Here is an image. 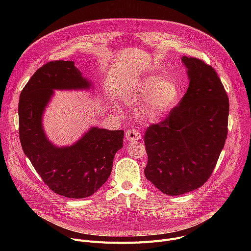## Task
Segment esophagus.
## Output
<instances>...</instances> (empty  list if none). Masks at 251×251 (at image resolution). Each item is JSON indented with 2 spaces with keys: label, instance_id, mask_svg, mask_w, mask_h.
<instances>
[{
  "label": "esophagus",
  "instance_id": "1",
  "mask_svg": "<svg viewBox=\"0 0 251 251\" xmlns=\"http://www.w3.org/2000/svg\"><path fill=\"white\" fill-rule=\"evenodd\" d=\"M125 138L129 142H136L141 139V134L137 130L131 129L125 133Z\"/></svg>",
  "mask_w": 251,
  "mask_h": 251
}]
</instances>
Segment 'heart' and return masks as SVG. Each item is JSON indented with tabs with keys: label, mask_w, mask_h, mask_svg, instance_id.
Wrapping results in <instances>:
<instances>
[{
	"label": "heart",
	"mask_w": 251,
	"mask_h": 251,
	"mask_svg": "<svg viewBox=\"0 0 251 251\" xmlns=\"http://www.w3.org/2000/svg\"><path fill=\"white\" fill-rule=\"evenodd\" d=\"M181 94V87L175 79L152 74L134 82L124 94V99L129 104L143 101L139 116L146 122L156 123L174 108Z\"/></svg>",
	"instance_id": "obj_1"
}]
</instances>
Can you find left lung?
<instances>
[{
  "label": "left lung",
  "mask_w": 251,
  "mask_h": 251,
  "mask_svg": "<svg viewBox=\"0 0 251 251\" xmlns=\"http://www.w3.org/2000/svg\"><path fill=\"white\" fill-rule=\"evenodd\" d=\"M190 80L178 105L145 133L147 180L168 196L201 187L210 176L227 136L229 102L216 70L182 56Z\"/></svg>",
  "instance_id": "left-lung-1"
}]
</instances>
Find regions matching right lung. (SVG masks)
Listing matches in <instances>:
<instances>
[{"instance_id": "obj_1", "label": "right lung", "mask_w": 251, "mask_h": 251, "mask_svg": "<svg viewBox=\"0 0 251 251\" xmlns=\"http://www.w3.org/2000/svg\"><path fill=\"white\" fill-rule=\"evenodd\" d=\"M91 81L75 61H51L30 77L19 101L22 148L46 185L69 199H84L108 180L113 159L123 147V130L91 127L70 146L58 147L48 138L44 113L54 90H89Z\"/></svg>"}]
</instances>
